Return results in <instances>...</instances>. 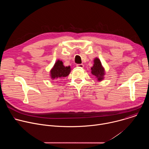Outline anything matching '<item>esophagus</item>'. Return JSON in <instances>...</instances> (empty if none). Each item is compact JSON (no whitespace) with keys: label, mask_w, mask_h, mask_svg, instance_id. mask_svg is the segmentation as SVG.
Wrapping results in <instances>:
<instances>
[{"label":"esophagus","mask_w":149,"mask_h":149,"mask_svg":"<svg viewBox=\"0 0 149 149\" xmlns=\"http://www.w3.org/2000/svg\"><path fill=\"white\" fill-rule=\"evenodd\" d=\"M77 67L78 68H82L84 67V65H83V64H77Z\"/></svg>","instance_id":"obj_1"}]
</instances>
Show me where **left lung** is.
<instances>
[{
    "mask_svg": "<svg viewBox=\"0 0 149 149\" xmlns=\"http://www.w3.org/2000/svg\"><path fill=\"white\" fill-rule=\"evenodd\" d=\"M94 62V65L91 68V73L97 78L98 81H101L104 78V69L102 67L101 61L98 58H95Z\"/></svg>",
    "mask_w": 149,
    "mask_h": 149,
    "instance_id": "8db88e82",
    "label": "left lung"
}]
</instances>
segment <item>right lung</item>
Returning a JSON list of instances; mask_svg holds the SVG:
<instances>
[{"mask_svg":"<svg viewBox=\"0 0 149 149\" xmlns=\"http://www.w3.org/2000/svg\"><path fill=\"white\" fill-rule=\"evenodd\" d=\"M71 71L70 67H65L63 65V62L58 60L51 71V76L52 79H59L62 77H65L70 74Z\"/></svg>","mask_w":149,"mask_h":149,"instance_id":"add662e5","label":"right lung"}]
</instances>
